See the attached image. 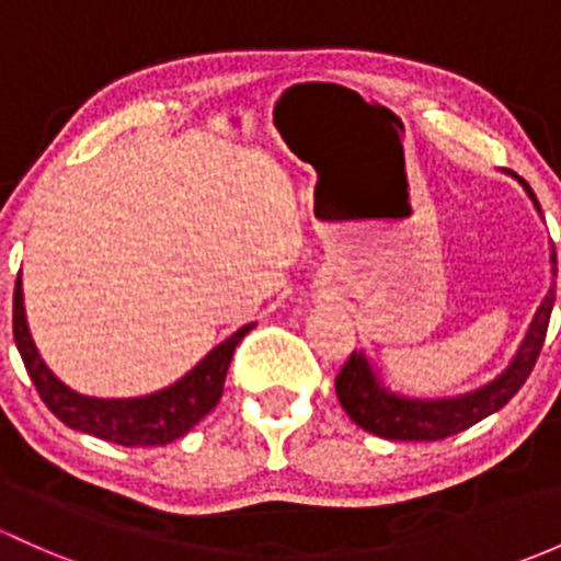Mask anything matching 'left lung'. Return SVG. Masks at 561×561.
Here are the masks:
<instances>
[{
	"mask_svg": "<svg viewBox=\"0 0 561 561\" xmlns=\"http://www.w3.org/2000/svg\"><path fill=\"white\" fill-rule=\"evenodd\" d=\"M522 185L527 187L529 198H533L540 211L538 198L529 191L527 182H522ZM551 263L553 276H557V252H551ZM553 300H557V290L551 287L543 304H540L538 314H535L533 325H529L527 339H524L522 350H518L511 368L500 379H494L492 385L476 389V392L449 400L400 398V394H392L385 387H379L368 359L352 352L346 357V363L341 365L339 376H335V394H339L341 405H344L352 422L368 430V433L381 435V438L444 440L449 435L462 433V430L473 427L476 422L486 420L489 414L503 409L518 389L524 387V381L529 379V374H533L535 363L540 357V350H543Z\"/></svg>",
	"mask_w": 561,
	"mask_h": 561,
	"instance_id": "1",
	"label": "left lung"
}]
</instances>
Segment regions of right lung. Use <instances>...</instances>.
I'll return each mask as SVG.
<instances>
[{
	"instance_id": "right-lung-1",
	"label": "right lung",
	"mask_w": 561,
	"mask_h": 561,
	"mask_svg": "<svg viewBox=\"0 0 561 561\" xmlns=\"http://www.w3.org/2000/svg\"><path fill=\"white\" fill-rule=\"evenodd\" d=\"M250 330L252 325L236 330L231 339L215 346L191 374L182 376L176 385L161 389V392L126 400L85 398V394L61 385L43 363V357H39L32 333H28L26 311H23L21 276L15 279L13 339L43 403L67 427L96 435L102 440H112L117 446L172 444V440L182 438L193 424L202 422L215 409L217 400H220L236 346H239V341Z\"/></svg>"
}]
</instances>
